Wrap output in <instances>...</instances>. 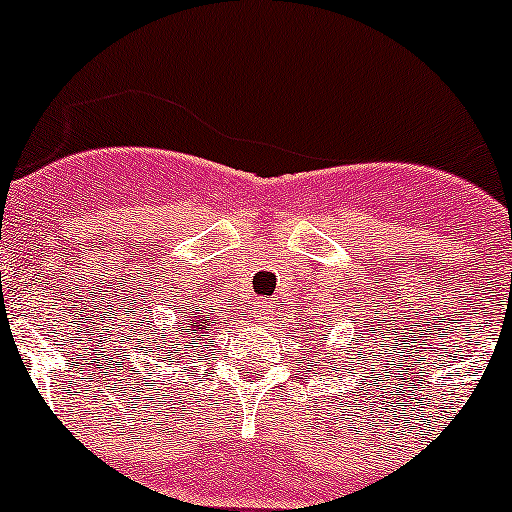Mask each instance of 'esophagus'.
Segmentation results:
<instances>
[{"instance_id": "34e87169", "label": "esophagus", "mask_w": 512, "mask_h": 512, "mask_svg": "<svg viewBox=\"0 0 512 512\" xmlns=\"http://www.w3.org/2000/svg\"><path fill=\"white\" fill-rule=\"evenodd\" d=\"M252 314H255L260 322H267V319H272V314H275V302H272V299H257V302H252Z\"/></svg>"}]
</instances>
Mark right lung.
Returning a JSON list of instances; mask_svg holds the SVG:
<instances>
[{
	"label": "right lung",
	"instance_id": "add662e5",
	"mask_svg": "<svg viewBox=\"0 0 512 512\" xmlns=\"http://www.w3.org/2000/svg\"><path fill=\"white\" fill-rule=\"evenodd\" d=\"M215 322H218V319H210V314H203L200 309H195V312L180 309L175 324L168 327L173 329V332L178 329V334L163 332V329L148 332L146 337L141 339L143 352H146V356H153V361H160V364H168V361L173 364V361L193 354L195 344L205 342V337H208Z\"/></svg>",
	"mask_w": 512,
	"mask_h": 512
}]
</instances>
